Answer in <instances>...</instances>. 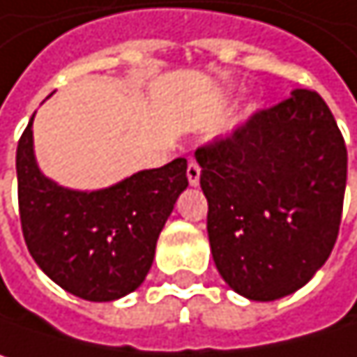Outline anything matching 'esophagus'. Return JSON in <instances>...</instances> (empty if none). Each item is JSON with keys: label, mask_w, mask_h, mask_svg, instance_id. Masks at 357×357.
<instances>
[{"label": "esophagus", "mask_w": 357, "mask_h": 357, "mask_svg": "<svg viewBox=\"0 0 357 357\" xmlns=\"http://www.w3.org/2000/svg\"><path fill=\"white\" fill-rule=\"evenodd\" d=\"M188 182H190V186H199V182H201V167L192 160L190 165H188Z\"/></svg>", "instance_id": "1"}]
</instances>
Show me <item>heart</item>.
<instances>
[{"label": "heart", "mask_w": 357, "mask_h": 357, "mask_svg": "<svg viewBox=\"0 0 357 357\" xmlns=\"http://www.w3.org/2000/svg\"><path fill=\"white\" fill-rule=\"evenodd\" d=\"M253 110H255V106H251V108H249V114H251V112H253Z\"/></svg>", "instance_id": "b5f03b06"}]
</instances>
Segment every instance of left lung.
Here are the masks:
<instances>
[{"mask_svg": "<svg viewBox=\"0 0 357 357\" xmlns=\"http://www.w3.org/2000/svg\"><path fill=\"white\" fill-rule=\"evenodd\" d=\"M195 156L226 284L251 301L305 287L335 247L347 184V148L326 102L293 89Z\"/></svg>", "mask_w": 357, "mask_h": 357, "instance_id": "obj_1", "label": "left lung"}]
</instances>
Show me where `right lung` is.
Masks as SVG:
<instances>
[{"instance_id": "add662e5", "label": "right lung", "mask_w": 357, "mask_h": 357, "mask_svg": "<svg viewBox=\"0 0 357 357\" xmlns=\"http://www.w3.org/2000/svg\"><path fill=\"white\" fill-rule=\"evenodd\" d=\"M31 116L16 150L18 205L35 264L66 293L116 301L146 280L158 234L188 188V160L142 169L100 190H75L47 177L35 156Z\"/></svg>"}]
</instances>
